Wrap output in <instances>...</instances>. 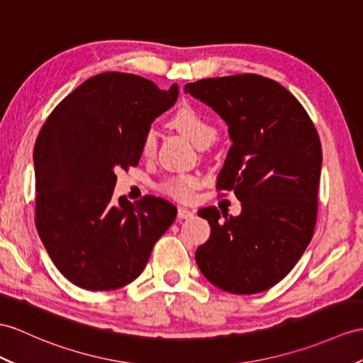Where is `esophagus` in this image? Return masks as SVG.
Returning <instances> with one entry per match:
<instances>
[{
  "mask_svg": "<svg viewBox=\"0 0 363 363\" xmlns=\"http://www.w3.org/2000/svg\"><path fill=\"white\" fill-rule=\"evenodd\" d=\"M192 216H194V211H189L186 208H179V211H177V218H179V220L191 218Z\"/></svg>",
  "mask_w": 363,
  "mask_h": 363,
  "instance_id": "obj_1",
  "label": "esophagus"
}]
</instances>
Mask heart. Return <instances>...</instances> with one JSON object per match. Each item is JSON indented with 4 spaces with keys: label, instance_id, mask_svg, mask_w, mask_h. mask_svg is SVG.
I'll return each instance as SVG.
<instances>
[{
    "label": "heart",
    "instance_id": "1",
    "mask_svg": "<svg viewBox=\"0 0 363 363\" xmlns=\"http://www.w3.org/2000/svg\"><path fill=\"white\" fill-rule=\"evenodd\" d=\"M171 125L180 130L184 137H188L197 147H206L217 137V129L203 117V115L191 106H183L177 111L172 118ZM157 147V132L155 129H147L140 143V152L143 157H152ZM200 186V179L192 174L172 175L169 179L163 180L158 184L164 196L175 199L179 201L192 200L194 191Z\"/></svg>",
    "mask_w": 363,
    "mask_h": 363
}]
</instances>
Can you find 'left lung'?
<instances>
[{"instance_id": "1", "label": "left lung", "mask_w": 363, "mask_h": 363, "mask_svg": "<svg viewBox=\"0 0 363 363\" xmlns=\"http://www.w3.org/2000/svg\"><path fill=\"white\" fill-rule=\"evenodd\" d=\"M226 125L233 146L217 191H234L242 214L216 206L199 216L211 226L196 262L212 285L233 294H255L284 279L314 234L322 146L313 120L284 86L242 74L184 86Z\"/></svg>"}]
</instances>
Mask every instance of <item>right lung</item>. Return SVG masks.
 Returning a JSON list of instances; mask_svg holds the SVG:
<instances>
[{"instance_id": "add662e5", "label": "right lung", "mask_w": 363, "mask_h": 363, "mask_svg": "<svg viewBox=\"0 0 363 363\" xmlns=\"http://www.w3.org/2000/svg\"><path fill=\"white\" fill-rule=\"evenodd\" d=\"M179 87L160 91L134 74H99L61 100L33 149L35 226L49 257L74 285L117 289L135 280L177 208L146 196L112 199L117 169L141 157L151 123L172 108Z\"/></svg>"}]
</instances>
